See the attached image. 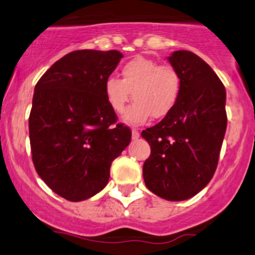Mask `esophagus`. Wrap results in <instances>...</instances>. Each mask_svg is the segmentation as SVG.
<instances>
[{
    "mask_svg": "<svg viewBox=\"0 0 255 255\" xmlns=\"http://www.w3.org/2000/svg\"><path fill=\"white\" fill-rule=\"evenodd\" d=\"M139 137V132L137 128H132V139H137Z\"/></svg>",
    "mask_w": 255,
    "mask_h": 255,
    "instance_id": "esophagus-1",
    "label": "esophagus"
}]
</instances>
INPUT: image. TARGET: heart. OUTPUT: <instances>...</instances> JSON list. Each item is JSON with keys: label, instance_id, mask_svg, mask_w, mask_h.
Masks as SVG:
<instances>
[{"label": "heart", "instance_id": "obj_1", "mask_svg": "<svg viewBox=\"0 0 255 255\" xmlns=\"http://www.w3.org/2000/svg\"><path fill=\"white\" fill-rule=\"evenodd\" d=\"M120 74L122 79H106L104 93L108 105L118 114L125 112L131 97L136 100L124 116L128 124H143L150 116L164 118L178 101L181 77L172 66L137 56L123 66Z\"/></svg>", "mask_w": 255, "mask_h": 255}]
</instances>
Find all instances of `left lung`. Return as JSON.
<instances>
[{
    "label": "left lung",
    "mask_w": 255,
    "mask_h": 255,
    "mask_svg": "<svg viewBox=\"0 0 255 255\" xmlns=\"http://www.w3.org/2000/svg\"><path fill=\"white\" fill-rule=\"evenodd\" d=\"M168 61L181 77V93L161 122L142 131L151 149L143 178L155 195L183 201L204 189L216 172L227 130V93L196 54L174 51Z\"/></svg>",
    "instance_id": "8db88e82"
}]
</instances>
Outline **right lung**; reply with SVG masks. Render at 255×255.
I'll use <instances>...</instances> for the list:
<instances>
[{
    "mask_svg": "<svg viewBox=\"0 0 255 255\" xmlns=\"http://www.w3.org/2000/svg\"><path fill=\"white\" fill-rule=\"evenodd\" d=\"M118 50H76L55 62L37 82L28 132L32 161L45 184L68 201L101 191L112 161L131 141L117 124L104 83L118 66Z\"/></svg>",
    "mask_w": 255,
    "mask_h": 255,
    "instance_id": "obj_1",
    "label": "right lung"
}]
</instances>
